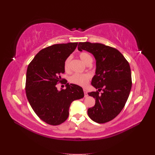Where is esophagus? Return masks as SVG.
<instances>
[{
  "label": "esophagus",
  "instance_id": "esophagus-1",
  "mask_svg": "<svg viewBox=\"0 0 155 155\" xmlns=\"http://www.w3.org/2000/svg\"><path fill=\"white\" fill-rule=\"evenodd\" d=\"M83 91H84V94H85V97H87L88 96V94H87V91L85 90V89H83Z\"/></svg>",
  "mask_w": 155,
  "mask_h": 155
}]
</instances>
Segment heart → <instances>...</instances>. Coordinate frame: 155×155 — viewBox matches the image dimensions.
Returning a JSON list of instances; mask_svg holds the SVG:
<instances>
[{"instance_id":"b5f03b06","label":"heart","mask_w":155,"mask_h":155,"mask_svg":"<svg viewBox=\"0 0 155 155\" xmlns=\"http://www.w3.org/2000/svg\"><path fill=\"white\" fill-rule=\"evenodd\" d=\"M79 57L80 59L82 61V62L85 64L86 65H91L93 61V58L92 56L87 52L85 51H83V52L79 53ZM71 58L70 57H68L64 61V69L65 72H68L70 70V63ZM91 76L89 74H74L70 78V81L75 85H77L79 86L85 87L87 85L88 81L90 79Z\"/></svg>"}]
</instances>
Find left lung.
I'll return each instance as SVG.
<instances>
[{"mask_svg": "<svg viewBox=\"0 0 155 155\" xmlns=\"http://www.w3.org/2000/svg\"><path fill=\"white\" fill-rule=\"evenodd\" d=\"M78 50L92 54L96 61L91 84L98 91L88 93L96 100L88 115L96 123H107L120 114L128 99L132 87L130 65L118 50L104 44L81 42Z\"/></svg>", "mask_w": 155, "mask_h": 155, "instance_id": "8db88e82", "label": "left lung"}]
</instances>
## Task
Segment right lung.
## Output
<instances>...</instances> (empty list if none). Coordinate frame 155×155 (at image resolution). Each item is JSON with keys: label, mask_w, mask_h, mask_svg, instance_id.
Here are the masks:
<instances>
[{"label": "right lung", "mask_w": 155, "mask_h": 155, "mask_svg": "<svg viewBox=\"0 0 155 155\" xmlns=\"http://www.w3.org/2000/svg\"><path fill=\"white\" fill-rule=\"evenodd\" d=\"M78 43L56 44L42 49L28 64L25 90L27 99L39 118L46 124L58 125L69 115L71 103L84 97L83 88L67 83L61 78L64 73V61L76 48ZM58 82L66 88L58 91Z\"/></svg>", "instance_id": "obj_1"}]
</instances>
